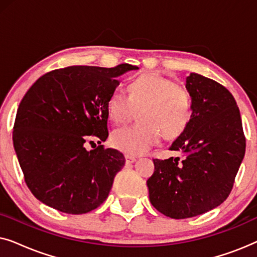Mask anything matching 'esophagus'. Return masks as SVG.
I'll use <instances>...</instances> for the list:
<instances>
[{"label": "esophagus", "mask_w": 257, "mask_h": 257, "mask_svg": "<svg viewBox=\"0 0 257 257\" xmlns=\"http://www.w3.org/2000/svg\"><path fill=\"white\" fill-rule=\"evenodd\" d=\"M125 160H126V164H133L137 160V158L136 157H132V156H128V154H126Z\"/></svg>", "instance_id": "esophagus-1"}]
</instances>
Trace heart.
Returning a JSON list of instances; mask_svg holds the SVG:
<instances>
[{
    "label": "heart",
    "instance_id": "heart-1",
    "mask_svg": "<svg viewBox=\"0 0 257 257\" xmlns=\"http://www.w3.org/2000/svg\"><path fill=\"white\" fill-rule=\"evenodd\" d=\"M126 96L113 91L106 110L115 125L130 120L138 110L135 125L113 131L111 145L130 156L146 153L160 143L161 137L174 139L182 135L192 120L193 107L187 89L158 72H145L127 84Z\"/></svg>",
    "mask_w": 257,
    "mask_h": 257
}]
</instances>
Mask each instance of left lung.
I'll return each mask as SVG.
<instances>
[{"label": "left lung", "mask_w": 257, "mask_h": 257, "mask_svg": "<svg viewBox=\"0 0 257 257\" xmlns=\"http://www.w3.org/2000/svg\"><path fill=\"white\" fill-rule=\"evenodd\" d=\"M193 115L170 150L182 152L154 159L147 180L150 201L172 219H187L216 208L228 198L243 160L245 139L233 94L215 80L192 72L186 78Z\"/></svg>", "instance_id": "1"}]
</instances>
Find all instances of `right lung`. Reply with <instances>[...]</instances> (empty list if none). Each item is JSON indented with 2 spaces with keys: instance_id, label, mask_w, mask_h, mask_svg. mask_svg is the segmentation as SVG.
<instances>
[{
  "instance_id": "add662e5",
  "label": "right lung",
  "mask_w": 257,
  "mask_h": 257,
  "mask_svg": "<svg viewBox=\"0 0 257 257\" xmlns=\"http://www.w3.org/2000/svg\"><path fill=\"white\" fill-rule=\"evenodd\" d=\"M137 69L126 63L69 66L45 73L28 90L17 110L13 142L37 200L66 214L89 213L106 200L125 158L103 145L87 151L85 143L92 136L107 139L108 97L119 85L117 77Z\"/></svg>"
}]
</instances>
